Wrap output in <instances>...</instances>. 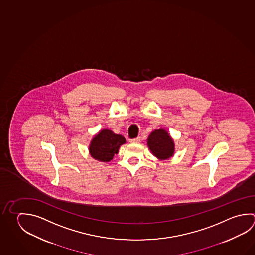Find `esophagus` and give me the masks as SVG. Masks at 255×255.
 <instances>
[{
  "mask_svg": "<svg viewBox=\"0 0 255 255\" xmlns=\"http://www.w3.org/2000/svg\"><path fill=\"white\" fill-rule=\"evenodd\" d=\"M140 140H141L140 137H135V138L130 139L129 142L132 144H138V143H140Z\"/></svg>",
  "mask_w": 255,
  "mask_h": 255,
  "instance_id": "34e87169",
  "label": "esophagus"
}]
</instances>
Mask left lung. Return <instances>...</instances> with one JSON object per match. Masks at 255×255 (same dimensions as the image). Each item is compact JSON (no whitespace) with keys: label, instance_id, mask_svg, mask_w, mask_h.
Segmentation results:
<instances>
[{"label":"left lung","instance_id":"8db88e82","mask_svg":"<svg viewBox=\"0 0 255 255\" xmlns=\"http://www.w3.org/2000/svg\"><path fill=\"white\" fill-rule=\"evenodd\" d=\"M151 152L159 159H168L174 153L173 140L164 129L154 130L147 139Z\"/></svg>","mask_w":255,"mask_h":255}]
</instances>
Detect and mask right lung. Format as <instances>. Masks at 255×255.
Segmentation results:
<instances>
[{"label":"right lung","mask_w":255,"mask_h":255,"mask_svg":"<svg viewBox=\"0 0 255 255\" xmlns=\"http://www.w3.org/2000/svg\"><path fill=\"white\" fill-rule=\"evenodd\" d=\"M126 139L121 134H114L111 130L103 129L93 137L90 144V153L101 162H110L119 152Z\"/></svg>","instance_id":"obj_1"}]
</instances>
